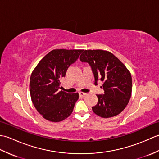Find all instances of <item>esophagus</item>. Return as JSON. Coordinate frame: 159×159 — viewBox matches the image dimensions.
<instances>
[{"label":"esophagus","mask_w":159,"mask_h":159,"mask_svg":"<svg viewBox=\"0 0 159 159\" xmlns=\"http://www.w3.org/2000/svg\"><path fill=\"white\" fill-rule=\"evenodd\" d=\"M79 95L80 96H86L87 95V93H84V92H79Z\"/></svg>","instance_id":"obj_1"}]
</instances>
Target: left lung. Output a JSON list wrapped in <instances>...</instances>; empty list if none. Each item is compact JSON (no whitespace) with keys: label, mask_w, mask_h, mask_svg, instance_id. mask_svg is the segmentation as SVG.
I'll return each instance as SVG.
<instances>
[{"label":"left lung","mask_w":159,"mask_h":159,"mask_svg":"<svg viewBox=\"0 0 159 159\" xmlns=\"http://www.w3.org/2000/svg\"><path fill=\"white\" fill-rule=\"evenodd\" d=\"M80 60L92 67L95 85L98 80L103 82L104 92L97 95L98 101L92 107L93 113L104 118L120 114L131 97L132 77L129 70L119 59L106 50H83Z\"/></svg>","instance_id":"left-lung-1"}]
</instances>
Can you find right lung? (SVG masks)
<instances>
[{"mask_svg": "<svg viewBox=\"0 0 159 159\" xmlns=\"http://www.w3.org/2000/svg\"><path fill=\"white\" fill-rule=\"evenodd\" d=\"M83 50H52L40 61L30 78L33 105L46 120L59 122L72 114L79 93L61 90V80Z\"/></svg>", "mask_w": 159, "mask_h": 159, "instance_id": "add662e5", "label": "right lung"}]
</instances>
